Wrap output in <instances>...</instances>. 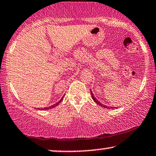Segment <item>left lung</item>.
Instances as JSON below:
<instances>
[{
    "mask_svg": "<svg viewBox=\"0 0 156 156\" xmlns=\"http://www.w3.org/2000/svg\"><path fill=\"white\" fill-rule=\"evenodd\" d=\"M90 93H91V96H92V98H93V100H94V101H95L96 104H98V105H99V106H103L104 108H109V109H110V108H112V109H113V107H111V106H110V107H109H109H108L107 106H106V105H104V104H101V102H100V101H98V100L96 99V98L95 96H94V94H93V93H92V91H91V90H90Z\"/></svg>",
    "mask_w": 156,
    "mask_h": 156,
    "instance_id": "1",
    "label": "left lung"
}]
</instances>
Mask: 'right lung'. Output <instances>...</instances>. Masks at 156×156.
<instances>
[{"mask_svg": "<svg viewBox=\"0 0 156 156\" xmlns=\"http://www.w3.org/2000/svg\"><path fill=\"white\" fill-rule=\"evenodd\" d=\"M62 98H63V96H62V98H61V99L60 100V101H59L58 102H57V103L55 104H53L52 106H49V107H44V108H43V109H42H42H43V110H47V109H52V108H54V107H55V106H58V104H60L61 101H62Z\"/></svg>", "mask_w": 156, "mask_h": 156, "instance_id": "1", "label": "right lung"}]
</instances>
